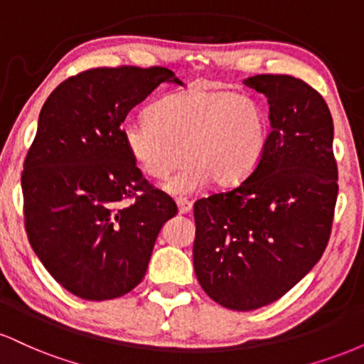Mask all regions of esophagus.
<instances>
[{
	"mask_svg": "<svg viewBox=\"0 0 364 364\" xmlns=\"http://www.w3.org/2000/svg\"><path fill=\"white\" fill-rule=\"evenodd\" d=\"M176 205H178L179 214H188V212H191V208H193V203L186 198H178Z\"/></svg>",
	"mask_w": 364,
	"mask_h": 364,
	"instance_id": "obj_1",
	"label": "esophagus"
}]
</instances>
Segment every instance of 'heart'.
<instances>
[{"mask_svg":"<svg viewBox=\"0 0 364 364\" xmlns=\"http://www.w3.org/2000/svg\"><path fill=\"white\" fill-rule=\"evenodd\" d=\"M123 141L136 166L162 179L190 161L166 188L190 193L207 185L231 188L260 164L269 123L260 102L229 89L191 85L150 107L149 118L127 121Z\"/></svg>","mask_w":364,"mask_h":364,"instance_id":"obj_1","label":"heart"}]
</instances>
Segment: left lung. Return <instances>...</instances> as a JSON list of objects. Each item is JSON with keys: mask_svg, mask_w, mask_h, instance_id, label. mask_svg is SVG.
<instances>
[{"mask_svg": "<svg viewBox=\"0 0 364 364\" xmlns=\"http://www.w3.org/2000/svg\"><path fill=\"white\" fill-rule=\"evenodd\" d=\"M245 85L269 101L272 129L260 164L237 186L193 205L196 279L236 311L277 301L315 267L339 193L323 97L291 75H257Z\"/></svg>", "mask_w": 364, "mask_h": 364, "instance_id": "1", "label": "left lung"}]
</instances>
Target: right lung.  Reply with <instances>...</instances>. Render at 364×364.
<instances>
[{
    "label": "right lung",
    "mask_w": 364,
    "mask_h": 364,
    "mask_svg": "<svg viewBox=\"0 0 364 364\" xmlns=\"http://www.w3.org/2000/svg\"><path fill=\"white\" fill-rule=\"evenodd\" d=\"M162 83L161 66L90 68L66 78L39 114L23 161L27 237L66 291L89 301L127 294L147 272L162 224L176 215L123 141V123Z\"/></svg>",
    "instance_id": "right-lung-1"
}]
</instances>
